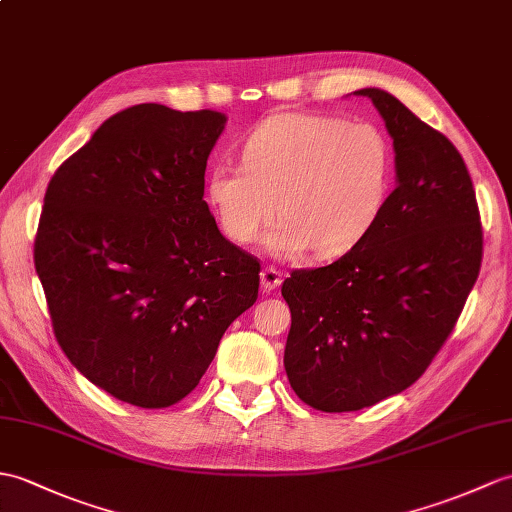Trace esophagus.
<instances>
[{
	"instance_id": "esophagus-1",
	"label": "esophagus",
	"mask_w": 512,
	"mask_h": 512,
	"mask_svg": "<svg viewBox=\"0 0 512 512\" xmlns=\"http://www.w3.org/2000/svg\"><path fill=\"white\" fill-rule=\"evenodd\" d=\"M259 277H261V288H264L266 292H272V290L279 288V285H281L285 272L275 268V266H266L264 270H261Z\"/></svg>"
}]
</instances>
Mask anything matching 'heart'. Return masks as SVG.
Returning <instances> with one entry per match:
<instances>
[{
  "instance_id": "1",
  "label": "heart",
  "mask_w": 512,
  "mask_h": 512,
  "mask_svg": "<svg viewBox=\"0 0 512 512\" xmlns=\"http://www.w3.org/2000/svg\"><path fill=\"white\" fill-rule=\"evenodd\" d=\"M242 165L216 163L205 200L231 242L253 244L268 224L277 257L349 253L375 227L390 187L382 130L334 115L277 113L242 141Z\"/></svg>"
}]
</instances>
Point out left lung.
Returning <instances> with one entry per match:
<instances>
[{"label":"left lung","mask_w":512,"mask_h":512,"mask_svg":"<svg viewBox=\"0 0 512 512\" xmlns=\"http://www.w3.org/2000/svg\"><path fill=\"white\" fill-rule=\"evenodd\" d=\"M395 146L397 187L364 240L323 268L292 270L285 373L307 406L353 412L406 390L454 331L480 275L482 222L451 141L395 95L360 89Z\"/></svg>","instance_id":"8db88e82"}]
</instances>
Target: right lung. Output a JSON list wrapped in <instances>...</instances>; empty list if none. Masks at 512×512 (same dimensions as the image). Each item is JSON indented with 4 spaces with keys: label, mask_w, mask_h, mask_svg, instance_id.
Here are the masks:
<instances>
[{
    "label": "right lung",
    "mask_w": 512,
    "mask_h": 512,
    "mask_svg": "<svg viewBox=\"0 0 512 512\" xmlns=\"http://www.w3.org/2000/svg\"><path fill=\"white\" fill-rule=\"evenodd\" d=\"M227 117L137 104L109 117L45 192L34 268L63 353L137 408H170L257 301L259 259L218 229L205 170Z\"/></svg>",
    "instance_id": "1"
}]
</instances>
